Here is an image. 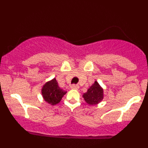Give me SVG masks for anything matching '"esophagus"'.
<instances>
[{
  "label": "esophagus",
  "mask_w": 148,
  "mask_h": 148,
  "mask_svg": "<svg viewBox=\"0 0 148 148\" xmlns=\"http://www.w3.org/2000/svg\"><path fill=\"white\" fill-rule=\"evenodd\" d=\"M79 86H78V85H72V86H70V88L71 89H72V90H78L79 89Z\"/></svg>",
  "instance_id": "34e87169"
}]
</instances>
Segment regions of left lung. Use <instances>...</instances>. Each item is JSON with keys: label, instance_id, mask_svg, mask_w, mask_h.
<instances>
[{"label": "left lung", "instance_id": "1", "mask_svg": "<svg viewBox=\"0 0 148 148\" xmlns=\"http://www.w3.org/2000/svg\"><path fill=\"white\" fill-rule=\"evenodd\" d=\"M83 97L86 102L90 106H94L101 102L103 99V90L98 84L97 81H95L88 91L83 95Z\"/></svg>", "mask_w": 148, "mask_h": 148}]
</instances>
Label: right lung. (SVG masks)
<instances>
[{"label": "right lung", "instance_id": "right-lung-1", "mask_svg": "<svg viewBox=\"0 0 148 148\" xmlns=\"http://www.w3.org/2000/svg\"><path fill=\"white\" fill-rule=\"evenodd\" d=\"M66 93L67 91L59 87L56 78L46 83L42 88V95L43 99L46 102L52 106L60 102L62 97Z\"/></svg>", "mask_w": 148, "mask_h": 148}]
</instances>
